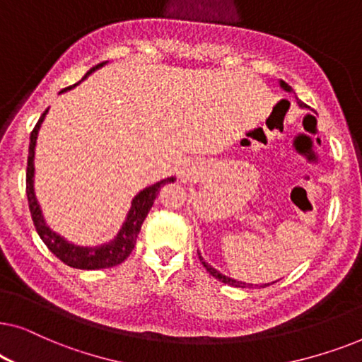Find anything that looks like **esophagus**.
<instances>
[{
  "mask_svg": "<svg viewBox=\"0 0 362 362\" xmlns=\"http://www.w3.org/2000/svg\"><path fill=\"white\" fill-rule=\"evenodd\" d=\"M192 175H194V170H192V168H182V171H181V180L182 181H189L191 177H192Z\"/></svg>",
  "mask_w": 362,
  "mask_h": 362,
  "instance_id": "34e87169",
  "label": "esophagus"
}]
</instances>
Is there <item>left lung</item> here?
<instances>
[{
    "label": "left lung",
    "instance_id": "8db88e82",
    "mask_svg": "<svg viewBox=\"0 0 362 362\" xmlns=\"http://www.w3.org/2000/svg\"><path fill=\"white\" fill-rule=\"evenodd\" d=\"M280 87L284 88V90H286V92H291V87L288 86V83H285L284 81H280ZM295 98H296V103H298V107H301V108H306V103H303L300 100L298 97L295 95ZM197 255H199V260H201V264L206 267V270L209 272V274L214 276V279H217L219 281H222V284H227V285H230V286H237V288H252V284H245V281H237V280H234V279H230V276H226V275H222L219 270H216L214 267H211L209 264H207V262L202 259L201 257V252H197ZM272 284H275V281H272ZM272 284H265V285H260V286H269V285H272ZM257 286V285H255Z\"/></svg>",
    "mask_w": 362,
    "mask_h": 362
}]
</instances>
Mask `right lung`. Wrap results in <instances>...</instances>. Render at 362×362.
Instances as JSON below:
<instances>
[{
  "instance_id": "obj_1",
  "label": "right lung",
  "mask_w": 362,
  "mask_h": 362,
  "mask_svg": "<svg viewBox=\"0 0 362 362\" xmlns=\"http://www.w3.org/2000/svg\"><path fill=\"white\" fill-rule=\"evenodd\" d=\"M105 64L107 62H100L97 64L95 67H92L90 71L82 77V81H86L92 72H95L97 69L103 67ZM81 82L64 88V90H61L59 93L71 90V88L77 87ZM47 112L49 108L42 113L41 118H39L36 127H34V130L31 132V138H29L31 141H29V156H28V170H26V194H28L29 211H31L34 227H36L37 234L42 239L44 244L47 245V249L51 250L59 260H62L64 264L72 267V269L98 270V269H110V267L122 264V262L127 260V257L132 254V250L135 249L136 237L140 234L143 221L146 219L153 202H155L156 196L160 194L161 186L168 185V182H175L176 177L173 176L166 177V180L158 181L153 186H148L143 191L138 192V194L133 197L132 207L130 211H128L125 222H123V226L120 227V230H118V234L113 237L108 244H102L95 247H83V245L72 244V242L64 239V237L59 235L57 232H54L51 227L46 224L41 206H39L36 194H34V155H36V151L34 150H36L39 128H41Z\"/></svg>"
}]
</instances>
